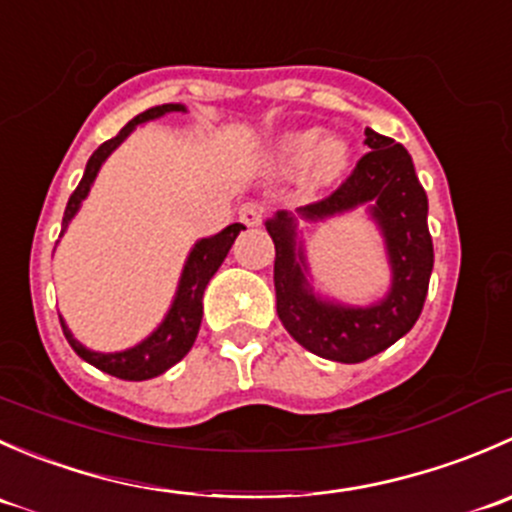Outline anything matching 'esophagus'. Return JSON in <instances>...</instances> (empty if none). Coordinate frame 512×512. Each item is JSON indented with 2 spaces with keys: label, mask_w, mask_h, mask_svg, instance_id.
<instances>
[{
  "label": "esophagus",
  "mask_w": 512,
  "mask_h": 512,
  "mask_svg": "<svg viewBox=\"0 0 512 512\" xmlns=\"http://www.w3.org/2000/svg\"><path fill=\"white\" fill-rule=\"evenodd\" d=\"M237 215H240V220L247 227H255L262 223V218H265V205L257 203V200H247V203L240 205Z\"/></svg>",
  "instance_id": "esophagus-1"
}]
</instances>
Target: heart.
Segmentation results:
<instances>
[{
	"instance_id": "heart-1",
	"label": "heart",
	"mask_w": 512,
	"mask_h": 512,
	"mask_svg": "<svg viewBox=\"0 0 512 512\" xmlns=\"http://www.w3.org/2000/svg\"><path fill=\"white\" fill-rule=\"evenodd\" d=\"M275 158L280 168L289 170V173L312 165L314 180L332 183L347 170L352 153H349V146L342 138H327L324 141V133L319 128H307V131L289 133V136L282 138Z\"/></svg>"
}]
</instances>
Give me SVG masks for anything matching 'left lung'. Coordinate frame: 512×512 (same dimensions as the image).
<instances>
[{
	"label": "left lung",
	"mask_w": 512,
	"mask_h": 512,
	"mask_svg": "<svg viewBox=\"0 0 512 512\" xmlns=\"http://www.w3.org/2000/svg\"><path fill=\"white\" fill-rule=\"evenodd\" d=\"M364 136L371 151L361 156L352 175L332 195L299 208L297 215L319 223L371 203L369 213L384 237L391 267V287L381 302L352 307L317 297L307 282L297 218L280 210L265 223L275 242V292L282 324L304 349L342 364H359L384 352L414 327L433 270L428 198L414 160L394 138L371 128Z\"/></svg>",
	"instance_id": "1"
}]
</instances>
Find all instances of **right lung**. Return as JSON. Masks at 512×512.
Instances as JSON below:
<instances>
[{
    "mask_svg": "<svg viewBox=\"0 0 512 512\" xmlns=\"http://www.w3.org/2000/svg\"><path fill=\"white\" fill-rule=\"evenodd\" d=\"M183 111H185L183 103H163V106L148 108V111L138 113L133 121H128L126 126L118 131V136H113L111 141L101 143V146L96 148L94 156H91L89 163H86L84 178H81V183L76 185L69 203H66L64 220H61V235H64L66 227H69L71 220H74V215L79 213L81 203H84V198L89 195L103 160L111 156V153L116 151L128 136H131L133 128L141 126V123L153 121V118L165 116V113H183ZM240 230H245V225L232 223L227 225L223 232H218V235L203 237V240L195 242L188 260H185L183 275H180L178 292H175L173 304H170L168 314H165V319L160 322V327L151 334V337H146L141 344H136V347L126 349V352H111V354L91 352V349H86L79 339H74V334L69 332L64 319L59 317L61 329H64V337L69 339L71 349H74L81 359L89 361L91 366H96V369L126 381L153 379V376H160L163 371H168L170 366L178 364V361L190 352L195 337H198L200 319H203L205 287H208L210 277L218 272V267L223 265L232 242H235V237L240 235Z\"/></svg>",
    "mask_w": 512,
    "mask_h": 512,
    "instance_id": "1",
    "label": "right lung"
}]
</instances>
